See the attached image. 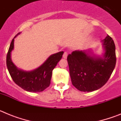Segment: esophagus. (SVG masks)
I'll list each match as a JSON object with an SVG mask.
<instances>
[{"mask_svg":"<svg viewBox=\"0 0 121 121\" xmlns=\"http://www.w3.org/2000/svg\"><path fill=\"white\" fill-rule=\"evenodd\" d=\"M67 56H68V53L67 52H64V54H63V57L64 59H67Z\"/></svg>","mask_w":121,"mask_h":121,"instance_id":"obj_1","label":"esophagus"}]
</instances>
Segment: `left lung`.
<instances>
[{
  "label": "left lung",
  "instance_id": "1",
  "mask_svg": "<svg viewBox=\"0 0 121 121\" xmlns=\"http://www.w3.org/2000/svg\"><path fill=\"white\" fill-rule=\"evenodd\" d=\"M102 42L105 51L102 57L79 50L67 57L72 84L81 91L91 92L101 88L114 70L116 62L114 41L107 35Z\"/></svg>",
  "mask_w": 121,
  "mask_h": 121
}]
</instances>
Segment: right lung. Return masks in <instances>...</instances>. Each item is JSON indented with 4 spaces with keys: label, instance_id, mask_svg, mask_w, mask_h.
Returning <instances> with one entry per match:
<instances>
[{
    "label": "right lung",
    "instance_id": "obj_1",
    "mask_svg": "<svg viewBox=\"0 0 121 121\" xmlns=\"http://www.w3.org/2000/svg\"><path fill=\"white\" fill-rule=\"evenodd\" d=\"M11 42L6 56V66L14 82L20 87L29 92H40L48 87L51 82L52 71L62 59L64 51H60L50 56L40 67L32 71L19 69L11 60V53L14 49V38Z\"/></svg>",
    "mask_w": 121,
    "mask_h": 121
}]
</instances>
